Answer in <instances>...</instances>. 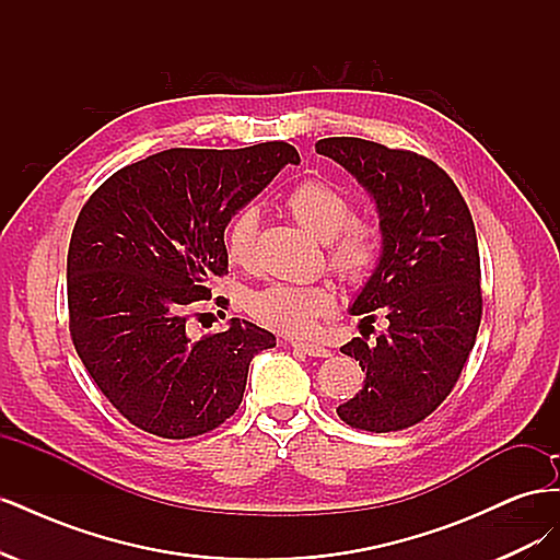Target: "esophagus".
Wrapping results in <instances>:
<instances>
[{"label": "esophagus", "mask_w": 560, "mask_h": 560, "mask_svg": "<svg viewBox=\"0 0 560 560\" xmlns=\"http://www.w3.org/2000/svg\"><path fill=\"white\" fill-rule=\"evenodd\" d=\"M292 348H294V350H301V352H306L308 358H329V350H327V348H322V346H317V343L292 341Z\"/></svg>", "instance_id": "obj_1"}]
</instances>
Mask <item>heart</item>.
Listing matches in <instances>:
<instances>
[{"instance_id":"obj_1","label":"heart","mask_w":560,"mask_h":560,"mask_svg":"<svg viewBox=\"0 0 560 560\" xmlns=\"http://www.w3.org/2000/svg\"><path fill=\"white\" fill-rule=\"evenodd\" d=\"M284 206L296 222L319 241H327L329 264L348 280L364 278L374 266L381 247L378 229L362 219H350L352 208L336 186L306 179L287 194ZM257 233V212L245 208L226 229V254L233 264L247 266ZM334 308V290L325 282L290 284L273 282L252 292L247 311L261 325L280 334H311L315 322Z\"/></svg>"}]
</instances>
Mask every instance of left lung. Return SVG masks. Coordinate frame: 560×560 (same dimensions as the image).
I'll return each instance as SVG.
<instances>
[{"label":"left lung","mask_w":560,"mask_h":560,"mask_svg":"<svg viewBox=\"0 0 560 560\" xmlns=\"http://www.w3.org/2000/svg\"><path fill=\"white\" fill-rule=\"evenodd\" d=\"M322 156L343 165L376 202L381 257L350 313L387 319L376 341L341 348L364 385L336 409L350 428L395 432L428 418L453 389L477 341L481 266L465 198L434 161L360 138H327ZM364 334V331H362Z\"/></svg>","instance_id":"1"}]
</instances>
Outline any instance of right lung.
<instances>
[{
  "instance_id": "obj_1",
  "label": "right lung",
  "mask_w": 560,
  "mask_h": 560,
  "mask_svg": "<svg viewBox=\"0 0 560 560\" xmlns=\"http://www.w3.org/2000/svg\"><path fill=\"white\" fill-rule=\"evenodd\" d=\"M299 151L167 149L114 173L81 208L67 252L70 331L114 409L163 439L206 434L243 401L254 354L276 336L231 317L191 336L189 311L224 276L231 217Z\"/></svg>"
}]
</instances>
